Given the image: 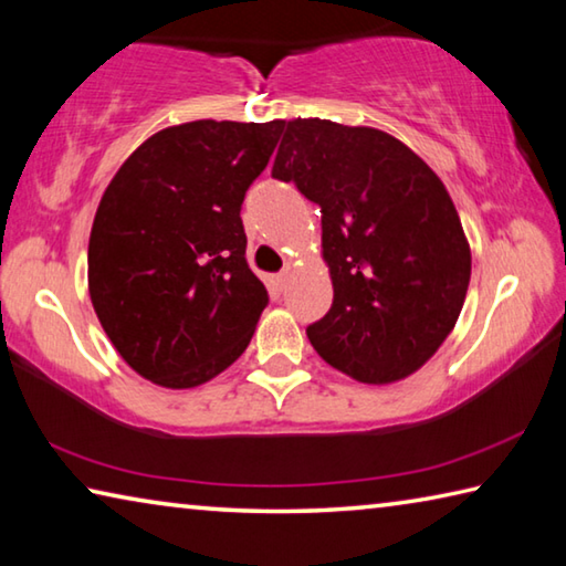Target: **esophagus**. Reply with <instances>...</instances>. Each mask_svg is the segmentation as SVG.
Segmentation results:
<instances>
[{
	"mask_svg": "<svg viewBox=\"0 0 566 566\" xmlns=\"http://www.w3.org/2000/svg\"><path fill=\"white\" fill-rule=\"evenodd\" d=\"M290 276H292V270H290V266H286V270H282L280 274H274L272 276V284L276 286V290H284V286H286V282H290Z\"/></svg>",
	"mask_w": 566,
	"mask_h": 566,
	"instance_id": "34e87169",
	"label": "esophagus"
}]
</instances>
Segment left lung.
Returning <instances> with one entry per match:
<instances>
[{
	"instance_id": "1",
	"label": "left lung",
	"mask_w": 566,
	"mask_h": 566,
	"mask_svg": "<svg viewBox=\"0 0 566 566\" xmlns=\"http://www.w3.org/2000/svg\"><path fill=\"white\" fill-rule=\"evenodd\" d=\"M272 177L322 209L334 300L306 327L319 357L364 385L399 381L442 347L462 312L472 252L452 197L387 132L282 122Z\"/></svg>"
}]
</instances>
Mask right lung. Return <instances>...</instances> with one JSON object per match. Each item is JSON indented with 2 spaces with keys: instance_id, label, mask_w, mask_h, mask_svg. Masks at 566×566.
<instances>
[{
  "instance_id": "add662e5",
  "label": "right lung",
  "mask_w": 566,
  "mask_h": 566,
  "mask_svg": "<svg viewBox=\"0 0 566 566\" xmlns=\"http://www.w3.org/2000/svg\"><path fill=\"white\" fill-rule=\"evenodd\" d=\"M280 132V119L177 124L104 189L90 296L114 349L159 387L205 385L252 339L270 294L247 264L239 212Z\"/></svg>"
}]
</instances>
